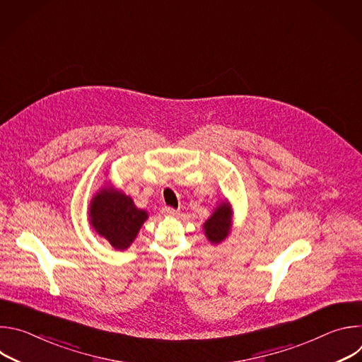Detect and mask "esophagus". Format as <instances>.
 <instances>
[{
	"label": "esophagus",
	"mask_w": 362,
	"mask_h": 362,
	"mask_svg": "<svg viewBox=\"0 0 362 362\" xmlns=\"http://www.w3.org/2000/svg\"><path fill=\"white\" fill-rule=\"evenodd\" d=\"M162 214L166 216H175L177 214V211L173 208H169V206H165V208L162 209Z\"/></svg>",
	"instance_id": "esophagus-1"
}]
</instances>
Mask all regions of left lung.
Returning a JSON list of instances; mask_svg holds the SVG:
<instances>
[{
  "mask_svg": "<svg viewBox=\"0 0 362 362\" xmlns=\"http://www.w3.org/2000/svg\"><path fill=\"white\" fill-rule=\"evenodd\" d=\"M204 233L214 243L222 242L230 229V208L228 203L221 204L211 219L204 223Z\"/></svg>",
  "mask_w": 362,
  "mask_h": 362,
  "instance_id": "8db88e82",
  "label": "left lung"
}]
</instances>
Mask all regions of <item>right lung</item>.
I'll return each instance as SVG.
<instances>
[{
  "instance_id": "obj_1",
  "label": "right lung",
  "mask_w": 362,
  "mask_h": 362,
  "mask_svg": "<svg viewBox=\"0 0 362 362\" xmlns=\"http://www.w3.org/2000/svg\"><path fill=\"white\" fill-rule=\"evenodd\" d=\"M146 219L147 214L136 208L132 197L117 190H100L90 206L93 228L116 249H126Z\"/></svg>"
}]
</instances>
